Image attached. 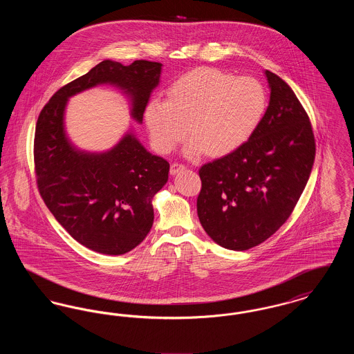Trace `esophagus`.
I'll use <instances>...</instances> for the list:
<instances>
[{
    "label": "esophagus",
    "instance_id": "esophagus-1",
    "mask_svg": "<svg viewBox=\"0 0 354 354\" xmlns=\"http://www.w3.org/2000/svg\"><path fill=\"white\" fill-rule=\"evenodd\" d=\"M185 169V165H182V163H172L171 165V169H169V174L171 175H176L178 172H180V171H183Z\"/></svg>",
    "mask_w": 354,
    "mask_h": 354
}]
</instances>
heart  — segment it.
I'll return each instance as SVG.
<instances>
[{
	"label": "heart",
	"mask_w": 354,
	"mask_h": 354,
	"mask_svg": "<svg viewBox=\"0 0 354 354\" xmlns=\"http://www.w3.org/2000/svg\"><path fill=\"white\" fill-rule=\"evenodd\" d=\"M267 107V91L257 80L199 68L174 81L167 100L151 98L145 122L152 146L162 153L172 151L189 133L192 139L185 150L188 158L205 151L225 156L252 138Z\"/></svg>",
	"instance_id": "b5f03b06"
}]
</instances>
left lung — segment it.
Instances as JSON below:
<instances>
[{
  "mask_svg": "<svg viewBox=\"0 0 354 354\" xmlns=\"http://www.w3.org/2000/svg\"><path fill=\"white\" fill-rule=\"evenodd\" d=\"M267 113L239 150L199 169L201 224L216 244L245 251L273 235L299 202L315 162L312 124L293 90L266 70Z\"/></svg>",
  "mask_w": 354,
  "mask_h": 354,
  "instance_id": "1",
  "label": "left lung"
}]
</instances>
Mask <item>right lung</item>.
Here are the masks:
<instances>
[{"instance_id": "1", "label": "right lung", "mask_w": 354, "mask_h": 354, "mask_svg": "<svg viewBox=\"0 0 354 354\" xmlns=\"http://www.w3.org/2000/svg\"><path fill=\"white\" fill-rule=\"evenodd\" d=\"M162 64L139 59L124 66L102 61L61 87L42 109L34 135V166L39 194L57 221L86 248L123 254L139 245L153 223L152 198L169 180V163L147 151L133 133L106 152L77 150L65 133L70 97L109 84L131 100L142 123Z\"/></svg>"}]
</instances>
